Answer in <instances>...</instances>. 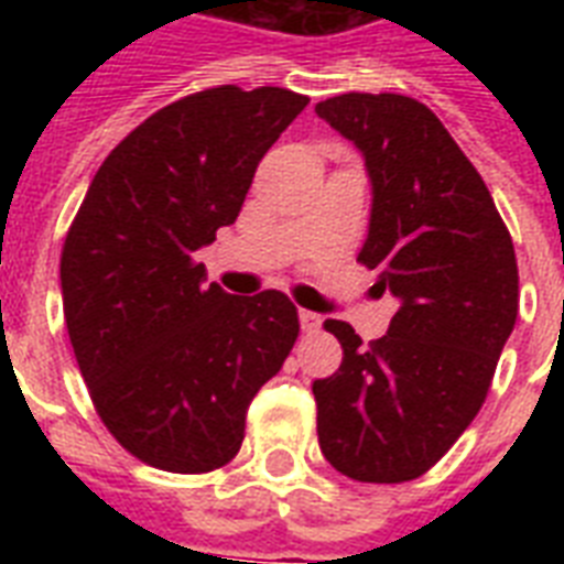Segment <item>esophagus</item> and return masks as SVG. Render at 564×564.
Instances as JSON below:
<instances>
[{
  "instance_id": "1",
  "label": "esophagus",
  "mask_w": 564,
  "mask_h": 564,
  "mask_svg": "<svg viewBox=\"0 0 564 564\" xmlns=\"http://www.w3.org/2000/svg\"><path fill=\"white\" fill-rule=\"evenodd\" d=\"M299 318H301V327H304L307 334H316L318 327H322V316H318V313H310V310H301Z\"/></svg>"
}]
</instances>
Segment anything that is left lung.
Returning <instances> with one entry per match:
<instances>
[{
	"label": "left lung",
	"mask_w": 564,
	"mask_h": 564,
	"mask_svg": "<svg viewBox=\"0 0 564 564\" xmlns=\"http://www.w3.org/2000/svg\"><path fill=\"white\" fill-rule=\"evenodd\" d=\"M316 113L366 158L375 198L357 260L401 301L369 345L348 322H325L343 366L313 383L318 445L351 480H415L489 394L518 318L516 248L480 172L427 105L343 93Z\"/></svg>",
	"instance_id": "left-lung-1"
}]
</instances>
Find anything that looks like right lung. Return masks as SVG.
I'll list each match as a JSON object with an SVG mask.
<instances>
[{
    "label": "right lung",
    "mask_w": 564,
    "mask_h": 564,
    "mask_svg": "<svg viewBox=\"0 0 564 564\" xmlns=\"http://www.w3.org/2000/svg\"><path fill=\"white\" fill-rule=\"evenodd\" d=\"M307 101L234 84L172 101L105 158L66 230L61 292L75 360L110 436L152 468L228 465L248 403L299 339L283 292L207 286L195 251L237 221L257 163Z\"/></svg>",
    "instance_id": "1"
}]
</instances>
